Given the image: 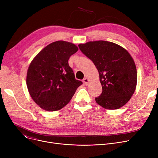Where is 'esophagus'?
Returning a JSON list of instances; mask_svg holds the SVG:
<instances>
[{"label": "esophagus", "mask_w": 158, "mask_h": 158, "mask_svg": "<svg viewBox=\"0 0 158 158\" xmlns=\"http://www.w3.org/2000/svg\"><path fill=\"white\" fill-rule=\"evenodd\" d=\"M88 82H89V80H88V79L87 77H85V78L83 79V82H84V83H85L86 85H87L88 84Z\"/></svg>", "instance_id": "obj_1"}]
</instances>
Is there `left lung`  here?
Returning <instances> with one entry per match:
<instances>
[{"instance_id":"obj_1","label":"left lung","mask_w":158,"mask_h":158,"mask_svg":"<svg viewBox=\"0 0 158 158\" xmlns=\"http://www.w3.org/2000/svg\"><path fill=\"white\" fill-rule=\"evenodd\" d=\"M95 65L102 87L96 102L107 110H117L133 95L137 84L135 61L127 51L110 41H89L79 45Z\"/></svg>"}]
</instances>
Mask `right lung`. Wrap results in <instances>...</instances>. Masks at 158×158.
I'll return each mask as SVG.
<instances>
[{"instance_id":"add662e5","label":"right lung","mask_w":158,"mask_h":158,"mask_svg":"<svg viewBox=\"0 0 158 158\" xmlns=\"http://www.w3.org/2000/svg\"><path fill=\"white\" fill-rule=\"evenodd\" d=\"M77 51L73 44L56 41L41 50L30 63L26 84L32 100L41 108L48 111L61 110L82 84L75 78L68 62Z\"/></svg>"}]
</instances>
